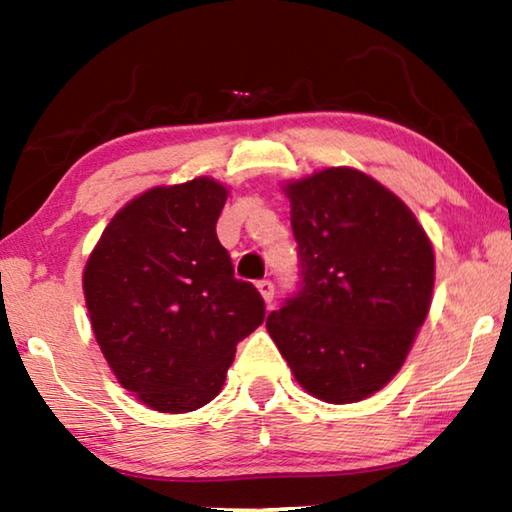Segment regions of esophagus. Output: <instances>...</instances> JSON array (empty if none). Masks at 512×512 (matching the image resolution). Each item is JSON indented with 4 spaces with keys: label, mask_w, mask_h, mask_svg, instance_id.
Listing matches in <instances>:
<instances>
[{
    "label": "esophagus",
    "mask_w": 512,
    "mask_h": 512,
    "mask_svg": "<svg viewBox=\"0 0 512 512\" xmlns=\"http://www.w3.org/2000/svg\"><path fill=\"white\" fill-rule=\"evenodd\" d=\"M257 291L262 293V298H264L266 305H271L273 298H275V287H273V282H271V280H259V282H257Z\"/></svg>",
    "instance_id": "34e87169"
}]
</instances>
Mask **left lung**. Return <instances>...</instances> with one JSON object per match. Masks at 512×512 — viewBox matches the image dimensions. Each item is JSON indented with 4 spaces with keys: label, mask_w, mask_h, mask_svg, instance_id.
<instances>
[{
    "label": "left lung",
    "mask_w": 512,
    "mask_h": 512,
    "mask_svg": "<svg viewBox=\"0 0 512 512\" xmlns=\"http://www.w3.org/2000/svg\"><path fill=\"white\" fill-rule=\"evenodd\" d=\"M300 291L266 329L298 384L329 404L377 393L400 372L431 307V241L368 173L329 167L282 187Z\"/></svg>",
    "instance_id": "left-lung-1"
}]
</instances>
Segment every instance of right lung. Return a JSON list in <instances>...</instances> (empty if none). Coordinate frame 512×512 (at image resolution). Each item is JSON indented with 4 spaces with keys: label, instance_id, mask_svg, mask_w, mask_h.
<instances>
[{
    "label": "right lung",
    "instance_id": "obj_1",
    "mask_svg": "<svg viewBox=\"0 0 512 512\" xmlns=\"http://www.w3.org/2000/svg\"><path fill=\"white\" fill-rule=\"evenodd\" d=\"M214 178L153 187L112 216L83 271L94 339L126 391L160 413L221 393L237 343L264 323V300L237 280L216 221Z\"/></svg>",
    "mask_w": 512,
    "mask_h": 512
}]
</instances>
